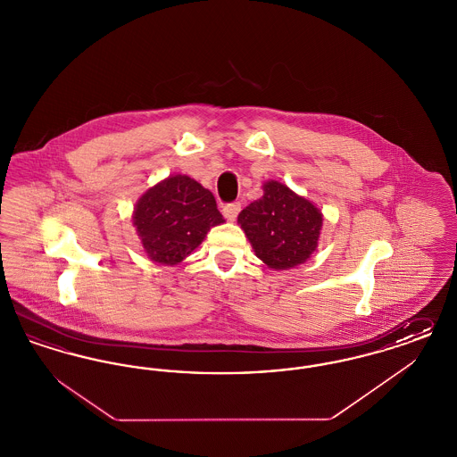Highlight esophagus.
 <instances>
[{"mask_svg":"<svg viewBox=\"0 0 457 457\" xmlns=\"http://www.w3.org/2000/svg\"><path fill=\"white\" fill-rule=\"evenodd\" d=\"M239 211H241V204L239 202H233V204H226L224 205L222 214H224V218L228 219V220H235L239 214Z\"/></svg>","mask_w":457,"mask_h":457,"instance_id":"esophagus-1","label":"esophagus"}]
</instances>
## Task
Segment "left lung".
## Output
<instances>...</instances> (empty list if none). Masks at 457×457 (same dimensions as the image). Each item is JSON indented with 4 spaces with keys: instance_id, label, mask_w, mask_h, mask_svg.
Segmentation results:
<instances>
[{
    "instance_id": "8db88e82",
    "label": "left lung",
    "mask_w": 457,
    "mask_h": 457,
    "mask_svg": "<svg viewBox=\"0 0 457 457\" xmlns=\"http://www.w3.org/2000/svg\"><path fill=\"white\" fill-rule=\"evenodd\" d=\"M262 190L263 195L238 216L255 255L274 270L304 263L319 246L324 226L322 211L281 181L269 179Z\"/></svg>"
}]
</instances>
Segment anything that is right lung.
<instances>
[{"mask_svg": "<svg viewBox=\"0 0 457 457\" xmlns=\"http://www.w3.org/2000/svg\"><path fill=\"white\" fill-rule=\"evenodd\" d=\"M131 222L149 261L176 265L224 218L212 192L187 174H171L137 200Z\"/></svg>", "mask_w": 457, "mask_h": 457, "instance_id": "right-lung-1", "label": "right lung"}]
</instances>
